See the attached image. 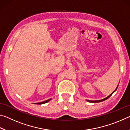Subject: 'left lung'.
<instances>
[{
  "label": "left lung",
  "mask_w": 130,
  "mask_h": 130,
  "mask_svg": "<svg viewBox=\"0 0 130 130\" xmlns=\"http://www.w3.org/2000/svg\"><path fill=\"white\" fill-rule=\"evenodd\" d=\"M116 89H117V88H116ZM116 90H115V91H114V92H115V91H116ZM113 93H112V94H110V95H109V96L107 97L106 98H105V99H102V100H95V101H92H92H91V100H88V101L89 102H91V103H96V102H103V101H104V100H105L108 99V98H109V97L111 96L112 95V94H113Z\"/></svg>",
  "instance_id": "8db88e82"
}]
</instances>
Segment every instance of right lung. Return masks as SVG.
<instances>
[{
    "instance_id": "right-lung-1",
    "label": "right lung",
    "mask_w": 130,
    "mask_h": 130,
    "mask_svg": "<svg viewBox=\"0 0 130 130\" xmlns=\"http://www.w3.org/2000/svg\"><path fill=\"white\" fill-rule=\"evenodd\" d=\"M52 99H48V100H46V101H44V102H41V103H36V104H45V103H47L48 102H49V101L51 100Z\"/></svg>"
}]
</instances>
